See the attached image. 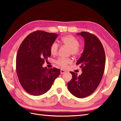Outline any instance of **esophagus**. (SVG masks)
Returning a JSON list of instances; mask_svg holds the SVG:
<instances>
[{
    "label": "esophagus",
    "mask_w": 121,
    "mask_h": 121,
    "mask_svg": "<svg viewBox=\"0 0 121 121\" xmlns=\"http://www.w3.org/2000/svg\"><path fill=\"white\" fill-rule=\"evenodd\" d=\"M65 72H66V71H65V70H64V69H60V73H61V74H64V73H65Z\"/></svg>",
    "instance_id": "1"
}]
</instances>
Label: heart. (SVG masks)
Masks as SVG:
<instances>
[{"mask_svg": "<svg viewBox=\"0 0 121 121\" xmlns=\"http://www.w3.org/2000/svg\"><path fill=\"white\" fill-rule=\"evenodd\" d=\"M61 42L64 45L70 48V52L73 56H77L80 53L79 48V42L74 36L67 35L63 37L61 39ZM58 45L56 42H53L50 47V53L52 55H56L57 53ZM56 63L60 67L65 68L68 65L72 63V60L69 58H60L56 61Z\"/></svg>", "mask_w": 121, "mask_h": 121, "instance_id": "obj_1", "label": "heart"}]
</instances>
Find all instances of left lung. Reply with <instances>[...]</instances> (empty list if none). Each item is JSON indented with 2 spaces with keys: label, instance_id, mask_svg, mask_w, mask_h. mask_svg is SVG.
Instances as JSON below:
<instances>
[{
  "label": "left lung",
  "instance_id": "1",
  "mask_svg": "<svg viewBox=\"0 0 121 121\" xmlns=\"http://www.w3.org/2000/svg\"><path fill=\"white\" fill-rule=\"evenodd\" d=\"M85 41L83 52L77 62L82 68L81 75L70 72L72 79L68 88L73 95L84 98L90 95L99 84L105 68V55L101 42L95 35L86 32L77 33Z\"/></svg>",
  "mask_w": 121,
  "mask_h": 121
}]
</instances>
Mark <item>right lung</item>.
Returning a JSON list of instances; mask_svg holds the SVG:
<instances>
[{
	"label": "right lung",
	"mask_w": 121,
	"mask_h": 121,
	"mask_svg": "<svg viewBox=\"0 0 121 121\" xmlns=\"http://www.w3.org/2000/svg\"><path fill=\"white\" fill-rule=\"evenodd\" d=\"M58 34L37 31L29 34L21 43L16 57L18 79L25 90L33 95L47 92L60 69L43 68L44 60L50 56V47Z\"/></svg>",
	"instance_id": "1"
}]
</instances>
